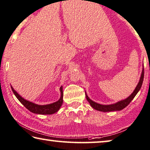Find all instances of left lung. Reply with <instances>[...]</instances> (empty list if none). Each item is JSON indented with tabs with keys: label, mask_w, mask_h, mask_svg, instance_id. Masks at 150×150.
Instances as JSON below:
<instances>
[{
	"label": "left lung",
	"mask_w": 150,
	"mask_h": 150,
	"mask_svg": "<svg viewBox=\"0 0 150 150\" xmlns=\"http://www.w3.org/2000/svg\"><path fill=\"white\" fill-rule=\"evenodd\" d=\"M144 65H143L142 71V74H141L139 81L137 85L135 88H134L133 92L132 93L131 95L128 97L127 98L123 99V100L119 101L115 103L110 104V105H103V104L96 103V102L91 100L89 97H88V95H87V94H86V93L85 91L86 98V99H87V101L89 102L91 107H92L93 108H94L95 110H97V111L103 112H113V111H120V110H123L124 108H125L130 103H131V101L134 99V97H135V95L137 94V93L139 91L141 88H142L143 81H144Z\"/></svg>",
	"instance_id": "obj_1"
}]
</instances>
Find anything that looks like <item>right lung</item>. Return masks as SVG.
Returning <instances> with one entry per match:
<instances>
[{
    "label": "right lung",
    "instance_id": "obj_1",
    "mask_svg": "<svg viewBox=\"0 0 150 150\" xmlns=\"http://www.w3.org/2000/svg\"><path fill=\"white\" fill-rule=\"evenodd\" d=\"M11 89L13 92L14 95H16V97L17 98V99L21 102V103H22L23 105L25 106L27 109L32 113L37 114H53L57 112L58 110L60 109L61 106H62L63 103V86H62L59 88L60 93H61V96L59 100L57 101L54 102L53 103L47 104V105H38L33 103V102L29 101L23 98L20 95H19L18 93L16 92V91L14 90V88H13L12 86H11Z\"/></svg>",
    "mask_w": 150,
    "mask_h": 150
}]
</instances>
